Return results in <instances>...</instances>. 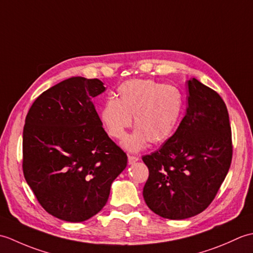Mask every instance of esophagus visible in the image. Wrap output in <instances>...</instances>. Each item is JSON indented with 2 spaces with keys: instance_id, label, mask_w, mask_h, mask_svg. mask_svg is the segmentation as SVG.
<instances>
[{
  "instance_id": "1",
  "label": "esophagus",
  "mask_w": 253,
  "mask_h": 253,
  "mask_svg": "<svg viewBox=\"0 0 253 253\" xmlns=\"http://www.w3.org/2000/svg\"><path fill=\"white\" fill-rule=\"evenodd\" d=\"M137 161H139L138 157H135V155H128V164H135Z\"/></svg>"
}]
</instances>
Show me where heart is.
<instances>
[{"label": "heart", "instance_id": "heart-1", "mask_svg": "<svg viewBox=\"0 0 253 253\" xmlns=\"http://www.w3.org/2000/svg\"><path fill=\"white\" fill-rule=\"evenodd\" d=\"M184 100L179 90L151 79H132L118 87V99L106 100L101 120L109 135L117 140L126 136L135 117V127L124 146L139 151L152 143H162L173 135Z\"/></svg>", "mask_w": 253, "mask_h": 253}]
</instances>
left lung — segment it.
<instances>
[{"mask_svg":"<svg viewBox=\"0 0 253 253\" xmlns=\"http://www.w3.org/2000/svg\"><path fill=\"white\" fill-rule=\"evenodd\" d=\"M188 106L178 128L158 151L142 157L149 169L143 198L169 219L204 211L221 187L233 158L227 107L213 89L188 80Z\"/></svg>","mask_w":253,"mask_h":253,"instance_id":"left-lung-1","label":"left lung"}]
</instances>
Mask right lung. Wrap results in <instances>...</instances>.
Instances as JSON below:
<instances>
[{
	"instance_id": "obj_1",
	"label": "right lung",
	"mask_w": 253,
	"mask_h": 253,
	"mask_svg": "<svg viewBox=\"0 0 253 253\" xmlns=\"http://www.w3.org/2000/svg\"><path fill=\"white\" fill-rule=\"evenodd\" d=\"M99 79L72 77L32 103L23 132V171L45 211L66 222L99 213L127 155L107 136L91 99Z\"/></svg>"
}]
</instances>
